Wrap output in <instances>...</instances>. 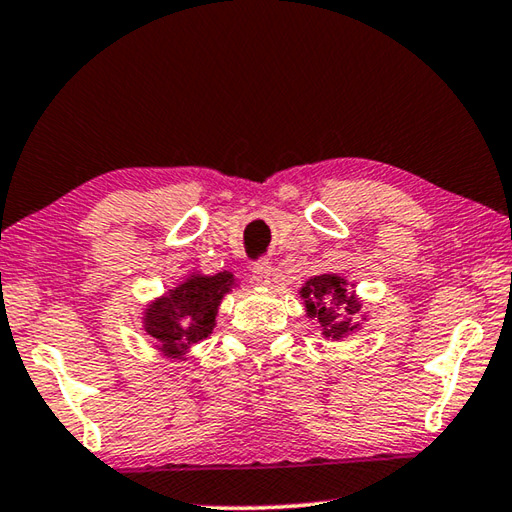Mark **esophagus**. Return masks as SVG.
Instances as JSON below:
<instances>
[{"mask_svg":"<svg viewBox=\"0 0 512 512\" xmlns=\"http://www.w3.org/2000/svg\"><path fill=\"white\" fill-rule=\"evenodd\" d=\"M271 276H274V267H271L267 260H258L252 267V280L258 287H269Z\"/></svg>","mask_w":512,"mask_h":512,"instance_id":"esophagus-1","label":"esophagus"}]
</instances>
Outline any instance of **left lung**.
<instances>
[{"instance_id": "1", "label": "left lung", "mask_w": 512, "mask_h": 512, "mask_svg": "<svg viewBox=\"0 0 512 512\" xmlns=\"http://www.w3.org/2000/svg\"><path fill=\"white\" fill-rule=\"evenodd\" d=\"M298 294L305 316L318 322L325 340H347L362 329V322H367V314H362L364 302L356 294V283L342 274L311 276L298 289Z\"/></svg>"}]
</instances>
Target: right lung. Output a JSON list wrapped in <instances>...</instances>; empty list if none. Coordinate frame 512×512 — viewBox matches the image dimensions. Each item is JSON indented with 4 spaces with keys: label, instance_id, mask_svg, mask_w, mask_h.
<instances>
[{
    "label": "right lung",
    "instance_id": "1",
    "mask_svg": "<svg viewBox=\"0 0 512 512\" xmlns=\"http://www.w3.org/2000/svg\"><path fill=\"white\" fill-rule=\"evenodd\" d=\"M238 287L241 280L229 269L187 271L174 287L143 305L141 327L152 338V349L168 360H190L194 344L212 336L223 298Z\"/></svg>",
    "mask_w": 512,
    "mask_h": 512
}]
</instances>
